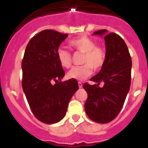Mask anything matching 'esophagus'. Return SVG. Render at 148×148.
<instances>
[{
  "mask_svg": "<svg viewBox=\"0 0 148 148\" xmlns=\"http://www.w3.org/2000/svg\"><path fill=\"white\" fill-rule=\"evenodd\" d=\"M78 87L80 88H82V87H83V84H82V82H78Z\"/></svg>",
  "mask_w": 148,
  "mask_h": 148,
  "instance_id": "1",
  "label": "esophagus"
}]
</instances>
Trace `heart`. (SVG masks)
Segmentation results:
<instances>
[{
    "label": "heart",
    "instance_id": "heart-1",
    "mask_svg": "<svg viewBox=\"0 0 148 148\" xmlns=\"http://www.w3.org/2000/svg\"><path fill=\"white\" fill-rule=\"evenodd\" d=\"M70 47L75 51L83 53L81 66L73 67L68 73L67 77L82 81L91 76L92 70L98 71L105 65L106 60V51L104 47L96 46L93 39L87 36L79 37L69 42ZM57 59L64 68H69L72 64V56L69 51L64 49L57 50Z\"/></svg>",
    "mask_w": 148,
    "mask_h": 148
}]
</instances>
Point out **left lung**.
<instances>
[{
  "label": "left lung",
  "instance_id": "8db88e82",
  "mask_svg": "<svg viewBox=\"0 0 148 148\" xmlns=\"http://www.w3.org/2000/svg\"><path fill=\"white\" fill-rule=\"evenodd\" d=\"M101 29L94 35H105L106 60L101 71L90 79L97 84L84 83L88 93L84 109L88 116L99 123H106L121 111L131 83V56L124 40L119 35ZM101 82L103 86L99 87Z\"/></svg>",
  "mask_w": 148,
  "mask_h": 148
}]
</instances>
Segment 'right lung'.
<instances>
[{
    "mask_svg": "<svg viewBox=\"0 0 148 148\" xmlns=\"http://www.w3.org/2000/svg\"><path fill=\"white\" fill-rule=\"evenodd\" d=\"M67 36L52 29L40 32L29 42L21 62L22 88L33 115L44 123L60 121L78 89L77 80L61 82L65 73L57 50Z\"/></svg>",
    "mask_w": 148,
    "mask_h": 148,
    "instance_id": "obj_1",
    "label": "right lung"
}]
</instances>
